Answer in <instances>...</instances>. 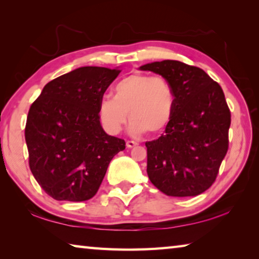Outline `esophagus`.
Listing matches in <instances>:
<instances>
[{"mask_svg": "<svg viewBox=\"0 0 259 259\" xmlns=\"http://www.w3.org/2000/svg\"><path fill=\"white\" fill-rule=\"evenodd\" d=\"M137 145H138V143L135 142V140H128V142H126V147H129V148L135 147Z\"/></svg>", "mask_w": 259, "mask_h": 259, "instance_id": "obj_1", "label": "esophagus"}]
</instances>
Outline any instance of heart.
I'll list each match as a JSON object with an SVG mask.
<instances>
[{"label":"heart","instance_id":"obj_1","mask_svg":"<svg viewBox=\"0 0 259 259\" xmlns=\"http://www.w3.org/2000/svg\"><path fill=\"white\" fill-rule=\"evenodd\" d=\"M175 91L162 75L134 73L114 85V97L104 96L98 104L103 128L119 134L129 116L130 133L157 135L169 125L175 111Z\"/></svg>","mask_w":259,"mask_h":259}]
</instances>
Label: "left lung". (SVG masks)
<instances>
[{"label":"left lung","mask_w":259,"mask_h":259,"mask_svg":"<svg viewBox=\"0 0 259 259\" xmlns=\"http://www.w3.org/2000/svg\"><path fill=\"white\" fill-rule=\"evenodd\" d=\"M168 78L175 91L172 119L146 142L147 175L169 196H195L212 185L229 150L231 112L221 85L203 69L178 60L140 66Z\"/></svg>","instance_id":"obj_1"}]
</instances>
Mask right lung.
Listing matches in <instances>:
<instances>
[{
  "mask_svg": "<svg viewBox=\"0 0 259 259\" xmlns=\"http://www.w3.org/2000/svg\"><path fill=\"white\" fill-rule=\"evenodd\" d=\"M120 69L85 66L47 83L25 126L30 171L58 201H85L97 193L123 139L100 125L99 100Z\"/></svg>",
  "mask_w": 259,
  "mask_h": 259,
  "instance_id": "add662e5",
  "label": "right lung"
}]
</instances>
